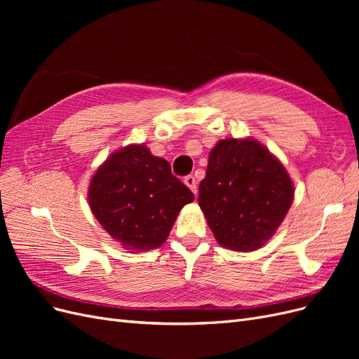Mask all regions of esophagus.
I'll return each mask as SVG.
<instances>
[{
	"label": "esophagus",
	"mask_w": 359,
	"mask_h": 359,
	"mask_svg": "<svg viewBox=\"0 0 359 359\" xmlns=\"http://www.w3.org/2000/svg\"><path fill=\"white\" fill-rule=\"evenodd\" d=\"M184 182H186V186H187L194 194L198 193V181H196V178H194L193 175H189V177L184 178Z\"/></svg>",
	"instance_id": "34e87169"
}]
</instances>
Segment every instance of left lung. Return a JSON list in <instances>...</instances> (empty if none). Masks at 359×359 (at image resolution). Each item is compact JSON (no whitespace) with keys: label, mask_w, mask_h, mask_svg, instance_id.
Returning a JSON list of instances; mask_svg holds the SVG:
<instances>
[{"label":"left lung","mask_w":359,"mask_h":359,"mask_svg":"<svg viewBox=\"0 0 359 359\" xmlns=\"http://www.w3.org/2000/svg\"><path fill=\"white\" fill-rule=\"evenodd\" d=\"M293 193L287 170L262 144L227 137L211 149L198 201L217 243L253 252L285 220Z\"/></svg>","instance_id":"obj_1"}]
</instances>
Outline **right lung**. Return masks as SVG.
<instances>
[{
	"label": "right lung",
	"instance_id": "add662e5",
	"mask_svg": "<svg viewBox=\"0 0 359 359\" xmlns=\"http://www.w3.org/2000/svg\"><path fill=\"white\" fill-rule=\"evenodd\" d=\"M194 194L172 175L169 161L144 144L118 149L95 170L88 189L94 217L124 248L142 252L168 240Z\"/></svg>",
	"mask_w": 359,
	"mask_h": 359
}]
</instances>
